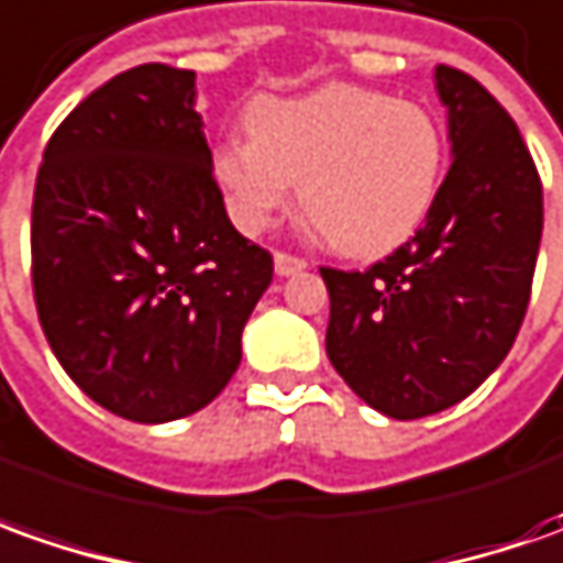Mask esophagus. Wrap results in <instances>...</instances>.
I'll return each mask as SVG.
<instances>
[{"instance_id": "esophagus-1", "label": "esophagus", "mask_w": 563, "mask_h": 563, "mask_svg": "<svg viewBox=\"0 0 563 563\" xmlns=\"http://www.w3.org/2000/svg\"><path fill=\"white\" fill-rule=\"evenodd\" d=\"M305 267H308L305 258L286 255V252H277V255H274V271H277V277H292V274H299Z\"/></svg>"}]
</instances>
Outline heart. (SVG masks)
<instances>
[{
    "mask_svg": "<svg viewBox=\"0 0 563 563\" xmlns=\"http://www.w3.org/2000/svg\"><path fill=\"white\" fill-rule=\"evenodd\" d=\"M249 140H223L211 174L230 221L264 233L292 202L342 255L401 245L437 202L445 136L420 102L330 84L296 99H262L245 114Z\"/></svg>",
    "mask_w": 563,
    "mask_h": 563,
    "instance_id": "b5f03b06",
    "label": "heart"
}]
</instances>
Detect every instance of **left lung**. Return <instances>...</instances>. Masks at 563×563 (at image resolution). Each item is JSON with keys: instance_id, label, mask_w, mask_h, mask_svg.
<instances>
[{"instance_id": "8db88e82", "label": "left lung", "mask_w": 563, "mask_h": 563, "mask_svg": "<svg viewBox=\"0 0 563 563\" xmlns=\"http://www.w3.org/2000/svg\"><path fill=\"white\" fill-rule=\"evenodd\" d=\"M452 167L423 227L367 271L320 267L327 358L379 415L457 405L511 352L542 240V184L511 114L439 65Z\"/></svg>"}]
</instances>
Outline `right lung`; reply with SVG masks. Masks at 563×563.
<instances>
[{
	"label": "right lung",
	"instance_id": "add662e5",
	"mask_svg": "<svg viewBox=\"0 0 563 563\" xmlns=\"http://www.w3.org/2000/svg\"><path fill=\"white\" fill-rule=\"evenodd\" d=\"M196 74L140 65L52 133L33 189V296L68 377L136 423L196 415L236 374L274 258L230 223Z\"/></svg>",
	"mask_w": 563,
	"mask_h": 563
}]
</instances>
